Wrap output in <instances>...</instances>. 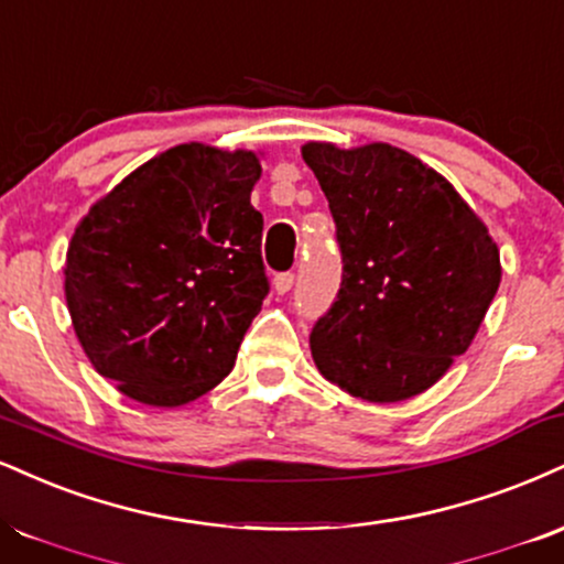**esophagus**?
Returning a JSON list of instances; mask_svg holds the SVG:
<instances>
[{"mask_svg": "<svg viewBox=\"0 0 564 564\" xmlns=\"http://www.w3.org/2000/svg\"><path fill=\"white\" fill-rule=\"evenodd\" d=\"M294 273H278L273 278V289L278 291V294H286V291H291V286H294Z\"/></svg>", "mask_w": 564, "mask_h": 564, "instance_id": "1", "label": "esophagus"}]
</instances>
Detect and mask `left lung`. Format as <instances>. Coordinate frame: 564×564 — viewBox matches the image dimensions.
<instances>
[{
	"instance_id": "1",
	"label": "left lung",
	"mask_w": 564,
	"mask_h": 564,
	"mask_svg": "<svg viewBox=\"0 0 564 564\" xmlns=\"http://www.w3.org/2000/svg\"><path fill=\"white\" fill-rule=\"evenodd\" d=\"M341 252L312 325L317 370L365 402L431 389L465 355L501 281L499 249L452 183L404 149L304 144Z\"/></svg>"
}]
</instances>
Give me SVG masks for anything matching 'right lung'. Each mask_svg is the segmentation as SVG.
Listing matches in <instances>:
<instances>
[{"instance_id":"1","label":"right lung","mask_w":564,"mask_h":564,"mask_svg":"<svg viewBox=\"0 0 564 564\" xmlns=\"http://www.w3.org/2000/svg\"><path fill=\"white\" fill-rule=\"evenodd\" d=\"M254 152L181 144L88 209L67 247L80 347L126 397L178 406L234 368L268 296Z\"/></svg>"}]
</instances>
